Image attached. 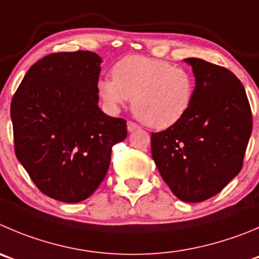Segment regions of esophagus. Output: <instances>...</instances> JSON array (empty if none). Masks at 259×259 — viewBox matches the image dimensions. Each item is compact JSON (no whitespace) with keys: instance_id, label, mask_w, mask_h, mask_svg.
I'll return each instance as SVG.
<instances>
[{"instance_id":"esophagus-1","label":"esophagus","mask_w":259,"mask_h":259,"mask_svg":"<svg viewBox=\"0 0 259 259\" xmlns=\"http://www.w3.org/2000/svg\"><path fill=\"white\" fill-rule=\"evenodd\" d=\"M138 125L133 121H127V132H134V130L138 129Z\"/></svg>"}]
</instances>
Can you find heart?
I'll return each mask as SVG.
<instances>
[{"label": "heart", "mask_w": 259, "mask_h": 259, "mask_svg": "<svg viewBox=\"0 0 259 259\" xmlns=\"http://www.w3.org/2000/svg\"><path fill=\"white\" fill-rule=\"evenodd\" d=\"M112 76L98 83V96L106 107L117 112L133 100L134 115L153 129H166L180 121L193 102V75L162 60L125 57L113 66Z\"/></svg>", "instance_id": "b5f03b06"}]
</instances>
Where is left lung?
<instances>
[{"mask_svg":"<svg viewBox=\"0 0 259 259\" xmlns=\"http://www.w3.org/2000/svg\"><path fill=\"white\" fill-rule=\"evenodd\" d=\"M195 76L190 108L180 121L152 133V157L180 200L203 202L240 172L252 134L245 89L226 67L185 59Z\"/></svg>","mask_w":259,"mask_h":259,"instance_id":"1","label":"left lung"}]
</instances>
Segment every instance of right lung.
Returning a JSON list of instances; mask_svg holds the SVG:
<instances>
[{"label":"right lung","instance_id":"1","mask_svg":"<svg viewBox=\"0 0 259 259\" xmlns=\"http://www.w3.org/2000/svg\"><path fill=\"white\" fill-rule=\"evenodd\" d=\"M101 57L57 52L35 62L11 101L15 154L43 194L66 203L91 197L110 167L126 121L98 107Z\"/></svg>","mask_w":259,"mask_h":259}]
</instances>
